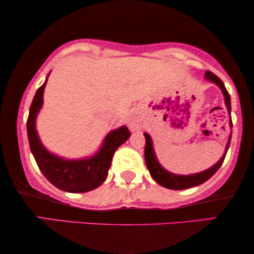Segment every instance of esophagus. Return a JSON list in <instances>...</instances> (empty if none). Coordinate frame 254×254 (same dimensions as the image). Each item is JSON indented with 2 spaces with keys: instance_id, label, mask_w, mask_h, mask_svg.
<instances>
[{
  "instance_id": "34e87169",
  "label": "esophagus",
  "mask_w": 254,
  "mask_h": 254,
  "mask_svg": "<svg viewBox=\"0 0 254 254\" xmlns=\"http://www.w3.org/2000/svg\"><path fill=\"white\" fill-rule=\"evenodd\" d=\"M129 127L131 130H137L138 127H139V124H138V122L136 120H130Z\"/></svg>"
}]
</instances>
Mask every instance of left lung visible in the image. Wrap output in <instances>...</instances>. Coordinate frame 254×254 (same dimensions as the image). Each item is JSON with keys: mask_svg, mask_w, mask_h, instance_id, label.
Segmentation results:
<instances>
[{"mask_svg": "<svg viewBox=\"0 0 254 254\" xmlns=\"http://www.w3.org/2000/svg\"><path fill=\"white\" fill-rule=\"evenodd\" d=\"M205 78L207 81L216 83V84L219 86L224 94V98H225V104L227 108V111H229L230 116H231V98L229 92L224 85V83L221 82V79L219 77H217L214 73L211 71L205 72ZM230 127H232V121L230 120ZM145 136V150H144V156H145V163L147 169H149L151 177H152L155 181L160 184L162 186H164L166 189H171V190H184V189H189V188H193V186L200 185L203 184L204 182H206L207 179H210L212 176L218 171V169L220 168L221 164H223L224 159H225L226 152L229 150L230 146V142H231V136L229 137V142L226 144V149H225V153H224L223 157L218 160V163H216L212 168L205 170L203 172L199 173H193V175H188V176H183V175H175V173L169 172L168 170H165L162 165L159 164L158 159L156 158L155 151H153V145H152V139L149 136V133H144Z\"/></svg>", "mask_w": 254, "mask_h": 254, "instance_id": "1", "label": "left lung"}]
</instances>
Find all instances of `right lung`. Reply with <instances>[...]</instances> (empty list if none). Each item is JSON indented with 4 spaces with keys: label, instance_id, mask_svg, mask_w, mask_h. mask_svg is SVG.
I'll use <instances>...</instances> for the list:
<instances>
[{
    "label": "right lung",
    "instance_id": "1",
    "mask_svg": "<svg viewBox=\"0 0 254 254\" xmlns=\"http://www.w3.org/2000/svg\"><path fill=\"white\" fill-rule=\"evenodd\" d=\"M46 84L47 79L35 94L29 110L27 131L31 153L44 177L60 190L71 193L94 190L105 181L115 151L130 137L131 132L127 127H121L109 132L98 152L89 158L69 160L49 152L42 145L35 124L38 111L43 104Z\"/></svg>",
    "mask_w": 254,
    "mask_h": 254
}]
</instances>
